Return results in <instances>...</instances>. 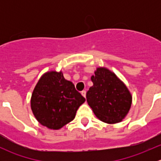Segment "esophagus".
<instances>
[{
  "instance_id": "1",
  "label": "esophagus",
  "mask_w": 161,
  "mask_h": 161,
  "mask_svg": "<svg viewBox=\"0 0 161 161\" xmlns=\"http://www.w3.org/2000/svg\"><path fill=\"white\" fill-rule=\"evenodd\" d=\"M81 94H82V95L83 96V97L86 98V90L82 91V92H81Z\"/></svg>"
}]
</instances>
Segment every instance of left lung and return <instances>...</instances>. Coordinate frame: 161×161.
Segmentation results:
<instances>
[{
    "instance_id": "obj_1",
    "label": "left lung",
    "mask_w": 161,
    "mask_h": 161,
    "mask_svg": "<svg viewBox=\"0 0 161 161\" xmlns=\"http://www.w3.org/2000/svg\"><path fill=\"white\" fill-rule=\"evenodd\" d=\"M93 86L86 100L97 118L108 124L121 122L129 113L132 97L127 86L106 68H97L91 76Z\"/></svg>"
}]
</instances>
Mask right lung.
<instances>
[{
    "instance_id": "1",
    "label": "right lung",
    "mask_w": 161,
    "mask_h": 161,
    "mask_svg": "<svg viewBox=\"0 0 161 161\" xmlns=\"http://www.w3.org/2000/svg\"><path fill=\"white\" fill-rule=\"evenodd\" d=\"M86 99L66 80L62 71H50L39 79L31 97V109L37 121L50 129H61L72 121Z\"/></svg>"
}]
</instances>
